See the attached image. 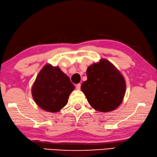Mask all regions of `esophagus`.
<instances>
[{
	"label": "esophagus",
	"instance_id": "esophagus-1",
	"mask_svg": "<svg viewBox=\"0 0 157 157\" xmlns=\"http://www.w3.org/2000/svg\"><path fill=\"white\" fill-rule=\"evenodd\" d=\"M80 88H81V84H76V88H77V89L79 90V89H80Z\"/></svg>",
	"mask_w": 157,
	"mask_h": 157
}]
</instances>
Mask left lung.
I'll use <instances>...</instances> for the list:
<instances>
[{
  "label": "left lung",
  "mask_w": 157,
  "mask_h": 157,
  "mask_svg": "<svg viewBox=\"0 0 157 157\" xmlns=\"http://www.w3.org/2000/svg\"><path fill=\"white\" fill-rule=\"evenodd\" d=\"M87 80L81 86L88 103L99 112L117 108L126 92V82L120 72L106 59L88 68Z\"/></svg>",
  "instance_id": "obj_1"
}]
</instances>
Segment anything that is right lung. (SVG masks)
Returning a JSON list of instances; mask_svg holds the SVG:
<instances>
[{"mask_svg":"<svg viewBox=\"0 0 157 157\" xmlns=\"http://www.w3.org/2000/svg\"><path fill=\"white\" fill-rule=\"evenodd\" d=\"M74 88L69 77L58 67L47 64L34 82L32 95L36 103L42 109L56 113L66 106Z\"/></svg>","mask_w":157,"mask_h":157,"instance_id":"add662e5","label":"right lung"}]
</instances>
